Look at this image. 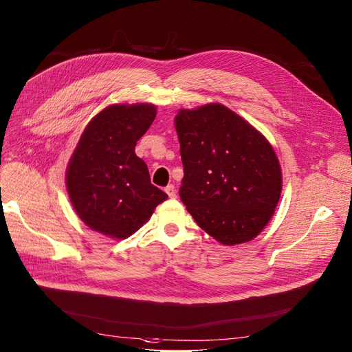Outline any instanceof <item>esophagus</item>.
Instances as JSON below:
<instances>
[{
    "label": "esophagus",
    "instance_id": "esophagus-1",
    "mask_svg": "<svg viewBox=\"0 0 352 352\" xmlns=\"http://www.w3.org/2000/svg\"><path fill=\"white\" fill-rule=\"evenodd\" d=\"M165 192H166L168 195H170V198H175V197H177V190H175V187H174L173 184L165 187Z\"/></svg>",
    "mask_w": 352,
    "mask_h": 352
}]
</instances>
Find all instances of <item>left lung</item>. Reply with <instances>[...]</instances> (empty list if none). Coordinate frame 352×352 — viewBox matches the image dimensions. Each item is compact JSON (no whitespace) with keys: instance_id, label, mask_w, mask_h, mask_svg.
Masks as SVG:
<instances>
[{"instance_id":"obj_1","label":"left lung","mask_w":352,"mask_h":352,"mask_svg":"<svg viewBox=\"0 0 352 352\" xmlns=\"http://www.w3.org/2000/svg\"><path fill=\"white\" fill-rule=\"evenodd\" d=\"M175 129L184 165L179 197L195 223L226 246L253 240L282 192L269 141L220 103L179 109Z\"/></svg>"}]
</instances>
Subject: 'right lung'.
I'll list each match as a JSON object with an SVG mask.
<instances>
[{
    "instance_id": "right-lung-1",
    "label": "right lung",
    "mask_w": 352,
    "mask_h": 352,
    "mask_svg": "<svg viewBox=\"0 0 352 352\" xmlns=\"http://www.w3.org/2000/svg\"><path fill=\"white\" fill-rule=\"evenodd\" d=\"M157 116L151 103L111 104L85 128L66 171V187L80 220L100 234L128 239L168 195L151 184L136 142Z\"/></svg>"
}]
</instances>
